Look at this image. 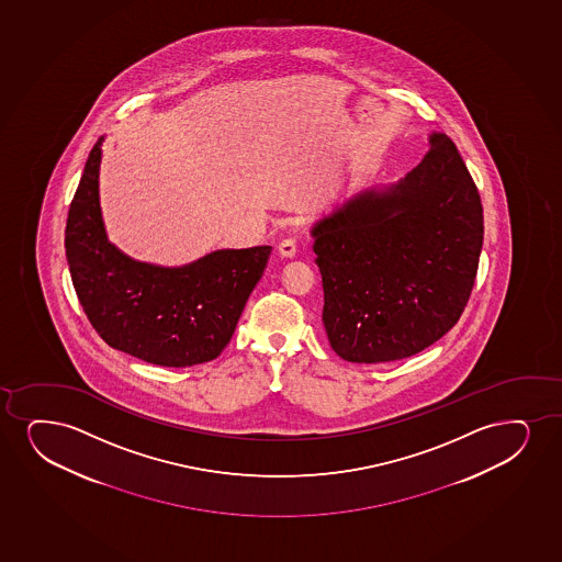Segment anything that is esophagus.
Wrapping results in <instances>:
<instances>
[{"instance_id": "obj_1", "label": "esophagus", "mask_w": 562, "mask_h": 562, "mask_svg": "<svg viewBox=\"0 0 562 562\" xmlns=\"http://www.w3.org/2000/svg\"><path fill=\"white\" fill-rule=\"evenodd\" d=\"M278 254L282 257H293L297 254V240L295 238H284L278 244Z\"/></svg>"}]
</instances>
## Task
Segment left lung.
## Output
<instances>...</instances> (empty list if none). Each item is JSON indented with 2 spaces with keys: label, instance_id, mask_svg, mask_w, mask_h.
I'll use <instances>...</instances> for the list:
<instances>
[{
  "label": "left lung",
  "instance_id": "8db88e82",
  "mask_svg": "<svg viewBox=\"0 0 562 562\" xmlns=\"http://www.w3.org/2000/svg\"><path fill=\"white\" fill-rule=\"evenodd\" d=\"M483 231L475 181L452 139L437 132L400 183L356 194L322 217L312 250L337 356L403 360L441 339L468 305Z\"/></svg>",
  "mask_w": 562,
  "mask_h": 562
}]
</instances>
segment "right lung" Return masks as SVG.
Instances as JSON below:
<instances>
[{
	"label": "right lung",
	"instance_id": "add662e5",
	"mask_svg": "<svg viewBox=\"0 0 562 562\" xmlns=\"http://www.w3.org/2000/svg\"><path fill=\"white\" fill-rule=\"evenodd\" d=\"M102 139L85 165L64 240L87 318L110 347L147 363L189 368L214 360L229 345L271 246L214 251L180 269L121 254L108 243L98 202Z\"/></svg>",
	"mask_w": 562,
	"mask_h": 562
}]
</instances>
